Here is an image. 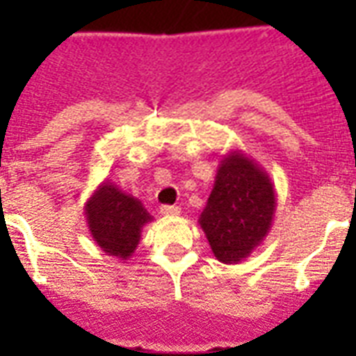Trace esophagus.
Here are the masks:
<instances>
[{
	"instance_id": "1",
	"label": "esophagus",
	"mask_w": 356,
	"mask_h": 356,
	"mask_svg": "<svg viewBox=\"0 0 356 356\" xmlns=\"http://www.w3.org/2000/svg\"><path fill=\"white\" fill-rule=\"evenodd\" d=\"M162 216H179L181 214V207L177 205H164L161 207Z\"/></svg>"
}]
</instances>
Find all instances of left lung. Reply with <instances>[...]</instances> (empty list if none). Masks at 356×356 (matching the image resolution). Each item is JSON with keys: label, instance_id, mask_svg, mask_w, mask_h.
Instances as JSON below:
<instances>
[{"label": "left lung", "instance_id": "left-lung-1", "mask_svg": "<svg viewBox=\"0 0 356 356\" xmlns=\"http://www.w3.org/2000/svg\"><path fill=\"white\" fill-rule=\"evenodd\" d=\"M275 211V186L264 168L240 149L222 155L200 216L214 257L223 264L248 259L270 233Z\"/></svg>", "mask_w": 356, "mask_h": 356}]
</instances>
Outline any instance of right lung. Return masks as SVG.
Masks as SVG:
<instances>
[{
	"label": "right lung",
	"instance_id": "1",
	"mask_svg": "<svg viewBox=\"0 0 356 356\" xmlns=\"http://www.w3.org/2000/svg\"><path fill=\"white\" fill-rule=\"evenodd\" d=\"M85 218L94 242L103 253L129 260L140 243L142 229L153 216L145 211L142 201L125 194L105 179L85 203Z\"/></svg>",
	"mask_w": 356,
	"mask_h": 356
}]
</instances>
